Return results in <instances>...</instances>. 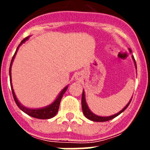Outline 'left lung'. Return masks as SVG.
<instances>
[{
	"instance_id": "8db88e82",
	"label": "left lung",
	"mask_w": 150,
	"mask_h": 150,
	"mask_svg": "<svg viewBox=\"0 0 150 150\" xmlns=\"http://www.w3.org/2000/svg\"><path fill=\"white\" fill-rule=\"evenodd\" d=\"M133 59L135 64V67H137V64H136V62H135V59L134 58V56H133ZM131 101H132V99H131V100L128 102V104L124 107V109L122 110L120 112H119L118 113H116V114L112 115V116H107V117H102V116H97V115L94 114L93 112H91V110L88 109V105H87L86 102V99H85L84 91H83V95H82V109H83V114H84L85 116H86L87 119H88V120H91V121H93V122H107V121H109V120H112V119H114L115 117L119 116L120 113H122V112L123 111H124L126 109L127 107H128V105L130 104Z\"/></svg>"
}]
</instances>
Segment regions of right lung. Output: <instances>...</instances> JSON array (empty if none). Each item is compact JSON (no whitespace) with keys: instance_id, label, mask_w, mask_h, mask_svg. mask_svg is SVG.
<instances>
[{"instance_id":"obj_1","label":"right lung","mask_w":150,"mask_h":150,"mask_svg":"<svg viewBox=\"0 0 150 150\" xmlns=\"http://www.w3.org/2000/svg\"><path fill=\"white\" fill-rule=\"evenodd\" d=\"M28 39V37L25 38V39L22 40L21 41L20 44L18 45V47L16 49V51L15 54L13 56V59L11 60V63H10V80L11 81V66H12V63L13 62V59L15 58V55L17 52V50L19 48V46L22 44L23 43L25 42V40ZM10 86H11V89H12V93H13V98H14V100H15L16 104H17V106L18 107V108L21 110L23 111L24 112H25L26 114L29 115V116H32V117L36 118V119H40V120H48V119H51V118L54 117L55 115L57 114V112H58V110H59V105H60V102L62 98V96L64 94V92L66 91V90L67 89V87L66 86L65 88H64L62 91H61V93L59 94V95L58 96L56 99H55V101L51 104V105L48 106V107H44V108H42V109H29V108H27V107H25L24 106H22V104L18 102V100H17L16 97L15 93H14V91H13V86H12V83H10Z\"/></svg>"}]
</instances>
